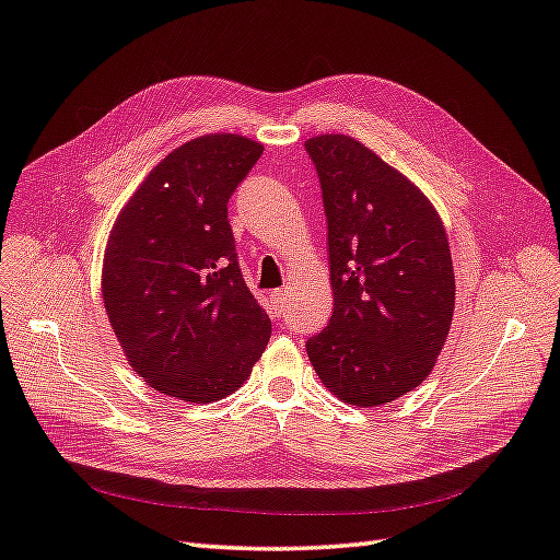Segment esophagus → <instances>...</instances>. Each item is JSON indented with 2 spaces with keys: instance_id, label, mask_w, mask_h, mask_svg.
<instances>
[{
  "instance_id": "34e87169",
  "label": "esophagus",
  "mask_w": 560,
  "mask_h": 560,
  "mask_svg": "<svg viewBox=\"0 0 560 560\" xmlns=\"http://www.w3.org/2000/svg\"><path fill=\"white\" fill-rule=\"evenodd\" d=\"M270 299H273V304H276V311H278V315L282 313V304H284V299H287V294L282 292V290H273L270 292Z\"/></svg>"
}]
</instances>
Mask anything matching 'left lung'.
Returning a JSON list of instances; mask_svg holds the SVG:
<instances>
[{
  "instance_id": "8db88e82",
  "label": "left lung",
  "mask_w": 560,
  "mask_h": 560,
  "mask_svg": "<svg viewBox=\"0 0 560 560\" xmlns=\"http://www.w3.org/2000/svg\"><path fill=\"white\" fill-rule=\"evenodd\" d=\"M327 217L329 325L306 343L341 402L380 407L431 374L455 313L441 214L410 178L346 133L306 141Z\"/></svg>"
}]
</instances>
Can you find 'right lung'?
Masks as SVG:
<instances>
[{"label": "right lung", "mask_w": 560, "mask_h": 560, "mask_svg": "<svg viewBox=\"0 0 560 560\" xmlns=\"http://www.w3.org/2000/svg\"><path fill=\"white\" fill-rule=\"evenodd\" d=\"M264 145L205 133L160 160L119 209L103 252L110 327L148 386L186 402L231 396L270 339L237 266L229 200Z\"/></svg>", "instance_id": "right-lung-1"}]
</instances>
